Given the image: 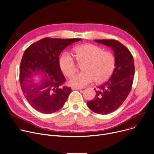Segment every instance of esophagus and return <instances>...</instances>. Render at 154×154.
<instances>
[{"label":"esophagus","mask_w":154,"mask_h":154,"mask_svg":"<svg viewBox=\"0 0 154 154\" xmlns=\"http://www.w3.org/2000/svg\"><path fill=\"white\" fill-rule=\"evenodd\" d=\"M82 89V88H79V87H72V90H81Z\"/></svg>","instance_id":"obj_1"}]
</instances>
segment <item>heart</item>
Returning a JSON list of instances; mask_svg holds the SVG:
<instances>
[{
	"label": "heart",
	"mask_w": 154,
	"mask_h": 154,
	"mask_svg": "<svg viewBox=\"0 0 154 154\" xmlns=\"http://www.w3.org/2000/svg\"><path fill=\"white\" fill-rule=\"evenodd\" d=\"M74 55L79 64H83V72L74 75L70 83L74 87H84L94 80L101 83L107 80L116 67V58L112 53L104 51L96 45L85 44L74 48ZM62 72L67 77H71L77 71V66L72 56L64 53L60 59Z\"/></svg>",
	"instance_id": "b5f03b06"
}]
</instances>
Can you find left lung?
<instances>
[{"label":"left lung","instance_id":"8db88e82","mask_svg":"<svg viewBox=\"0 0 154 154\" xmlns=\"http://www.w3.org/2000/svg\"><path fill=\"white\" fill-rule=\"evenodd\" d=\"M112 48L116 58V67L110 79L94 88L95 97L87 102L94 112L105 115L117 110L128 96L132 87L134 64L130 50L119 41L113 39L94 40Z\"/></svg>","mask_w":154,"mask_h":154}]
</instances>
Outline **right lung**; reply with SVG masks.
Listing matches in <instances>:
<instances>
[{
    "label": "right lung",
    "instance_id": "add662e5",
    "mask_svg": "<svg viewBox=\"0 0 154 154\" xmlns=\"http://www.w3.org/2000/svg\"><path fill=\"white\" fill-rule=\"evenodd\" d=\"M81 38L45 37L27 47L20 67L21 90L29 104L43 114H51L60 109L72 91L64 85L66 80L59 63V55L67 46ZM35 75L41 80L35 83Z\"/></svg>",
    "mask_w": 154,
    "mask_h": 154
}]
</instances>
